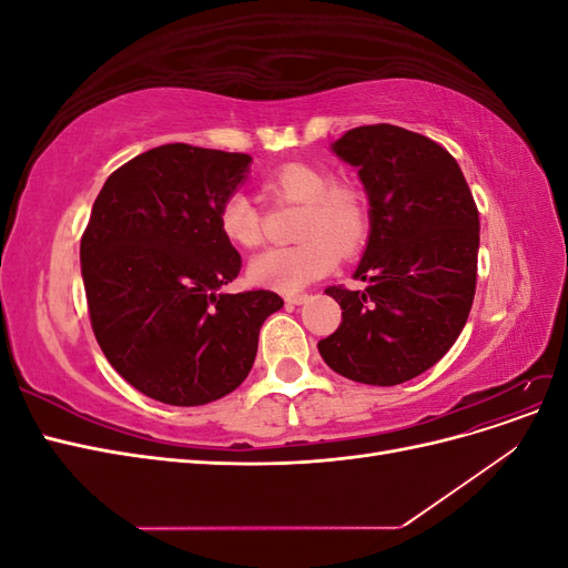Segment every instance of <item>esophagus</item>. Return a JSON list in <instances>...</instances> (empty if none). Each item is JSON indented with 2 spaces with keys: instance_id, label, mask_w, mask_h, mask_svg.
I'll return each instance as SVG.
<instances>
[{
  "instance_id": "1",
  "label": "esophagus",
  "mask_w": 568,
  "mask_h": 568,
  "mask_svg": "<svg viewBox=\"0 0 568 568\" xmlns=\"http://www.w3.org/2000/svg\"><path fill=\"white\" fill-rule=\"evenodd\" d=\"M307 298H311L307 294H296V296H286L284 301H286V305H303Z\"/></svg>"
}]
</instances>
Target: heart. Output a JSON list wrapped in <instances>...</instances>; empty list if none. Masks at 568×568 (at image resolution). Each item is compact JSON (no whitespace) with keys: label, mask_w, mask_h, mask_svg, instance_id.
Returning <instances> with one entry per match:
<instances>
[{"label":"heart","mask_w":568,"mask_h":568,"mask_svg":"<svg viewBox=\"0 0 568 568\" xmlns=\"http://www.w3.org/2000/svg\"><path fill=\"white\" fill-rule=\"evenodd\" d=\"M263 194L274 203H301L296 227L301 244L270 248L253 257L248 280L280 294H298L307 284L329 274L338 253H353L369 234V201L359 186L334 182L317 163L294 161L274 168L263 180ZM220 234L236 248L263 242V213L246 194H230L217 211Z\"/></svg>","instance_id":"heart-1"}]
</instances>
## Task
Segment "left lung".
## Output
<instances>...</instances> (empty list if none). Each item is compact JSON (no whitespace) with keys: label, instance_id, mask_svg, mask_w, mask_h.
<instances>
[{"label":"left lung","instance_id":"8db88e82","mask_svg":"<svg viewBox=\"0 0 568 568\" xmlns=\"http://www.w3.org/2000/svg\"><path fill=\"white\" fill-rule=\"evenodd\" d=\"M369 196V242L355 280L329 286L338 329L317 343L336 374L369 386L415 379L467 324L478 263V209L457 161L398 125L353 128L334 142Z\"/></svg>","mask_w":568,"mask_h":568}]
</instances>
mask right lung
Wrapping results in <instances>:
<instances>
[{"label": "right lung", "instance_id": "obj_1", "mask_svg": "<svg viewBox=\"0 0 568 568\" xmlns=\"http://www.w3.org/2000/svg\"><path fill=\"white\" fill-rule=\"evenodd\" d=\"M251 156L163 144L109 175L80 242L99 348L128 384L165 405L225 398L248 376L274 291L222 294L242 255L217 211Z\"/></svg>", "mask_w": 568, "mask_h": 568}]
</instances>
